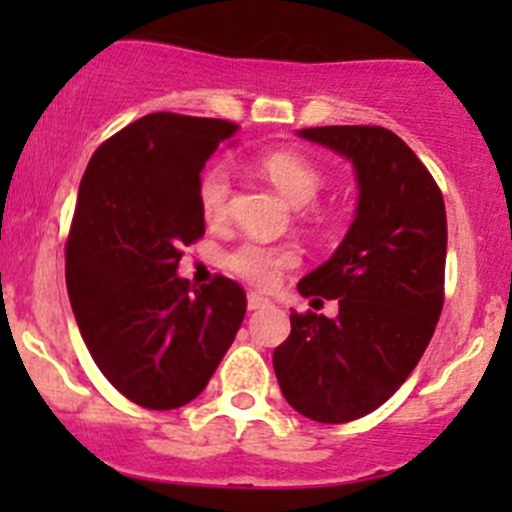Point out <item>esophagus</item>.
I'll return each instance as SVG.
<instances>
[{"label":"esophagus","mask_w":512,"mask_h":512,"mask_svg":"<svg viewBox=\"0 0 512 512\" xmlns=\"http://www.w3.org/2000/svg\"><path fill=\"white\" fill-rule=\"evenodd\" d=\"M267 304H270V299L262 297V294H257V292L247 294V309H262V307H267Z\"/></svg>","instance_id":"34e87169"}]
</instances>
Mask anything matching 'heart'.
Returning a JSON list of instances; mask_svg holds the SVG:
<instances>
[{
  "label": "heart",
  "instance_id": "1",
  "mask_svg": "<svg viewBox=\"0 0 512 512\" xmlns=\"http://www.w3.org/2000/svg\"><path fill=\"white\" fill-rule=\"evenodd\" d=\"M260 170L265 178L280 190L282 195L294 205L314 203L324 185V175L317 165L307 156L297 151H270L260 158ZM230 195H232V173L225 165L215 163L200 175L198 183V203L205 223L223 225L230 213ZM297 262L289 247L262 245V242H245L227 257V267L242 280L252 282L257 287H272L280 280L282 270Z\"/></svg>",
  "mask_w": 512,
  "mask_h": 512
}]
</instances>
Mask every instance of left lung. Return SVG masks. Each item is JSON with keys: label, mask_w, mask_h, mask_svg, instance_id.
Listing matches in <instances>:
<instances>
[{"label": "left lung", "mask_w": 512, "mask_h": 512, "mask_svg": "<svg viewBox=\"0 0 512 512\" xmlns=\"http://www.w3.org/2000/svg\"><path fill=\"white\" fill-rule=\"evenodd\" d=\"M297 136L347 158L359 198L334 255L297 285L304 297L339 299V314H289L292 332L272 364L294 411L347 423L391 399L431 342L443 309L446 205L426 165L386 128Z\"/></svg>", "instance_id": "1"}]
</instances>
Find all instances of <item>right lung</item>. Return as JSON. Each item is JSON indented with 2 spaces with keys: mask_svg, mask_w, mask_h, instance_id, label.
Wrapping results in <instances>:
<instances>
[{
  "mask_svg": "<svg viewBox=\"0 0 512 512\" xmlns=\"http://www.w3.org/2000/svg\"><path fill=\"white\" fill-rule=\"evenodd\" d=\"M237 126L148 113L86 165L66 242V289L101 374L143 409L190 404L208 386L247 299L227 277L190 285L180 247L205 232L198 183Z\"/></svg>",
  "mask_w": 512,
  "mask_h": 512,
  "instance_id": "obj_1",
  "label": "right lung"
}]
</instances>
